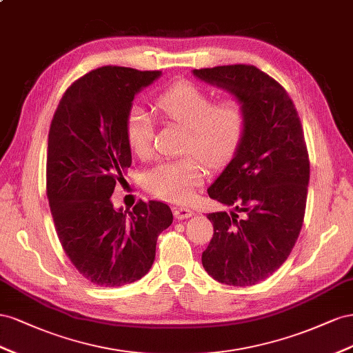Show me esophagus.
Returning <instances> with one entry per match:
<instances>
[{
	"label": "esophagus",
	"mask_w": 353,
	"mask_h": 353,
	"mask_svg": "<svg viewBox=\"0 0 353 353\" xmlns=\"http://www.w3.org/2000/svg\"><path fill=\"white\" fill-rule=\"evenodd\" d=\"M192 210L188 208V207H179V208H174V217L179 219V220H183V219H188L192 216Z\"/></svg>",
	"instance_id": "obj_1"
}]
</instances>
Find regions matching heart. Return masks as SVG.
<instances>
[{
    "label": "heart",
    "instance_id": "obj_1",
    "mask_svg": "<svg viewBox=\"0 0 353 353\" xmlns=\"http://www.w3.org/2000/svg\"><path fill=\"white\" fill-rule=\"evenodd\" d=\"M154 108L167 123L186 128L183 152L195 157L159 163L148 171L145 183L158 198L183 204L204 182L205 168L199 159L217 168L235 157L247 133L248 106L239 97L214 102L204 87L177 81L157 96ZM125 137L137 158L146 159L152 152L154 123L143 109L133 108L128 112Z\"/></svg>",
    "mask_w": 353,
    "mask_h": 353
}]
</instances>
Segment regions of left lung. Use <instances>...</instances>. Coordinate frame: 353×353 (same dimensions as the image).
Returning a JSON list of instances; mask_svg holds the SVG:
<instances>
[{
	"instance_id": "left-lung-1",
	"label": "left lung",
	"mask_w": 353,
	"mask_h": 353,
	"mask_svg": "<svg viewBox=\"0 0 353 353\" xmlns=\"http://www.w3.org/2000/svg\"><path fill=\"white\" fill-rule=\"evenodd\" d=\"M194 75L243 99L250 114L243 143L207 190L234 210L207 214L214 234L203 266L221 284L254 285L284 263L303 225L310 173L303 128L285 88L253 65Z\"/></svg>"
}]
</instances>
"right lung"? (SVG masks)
<instances>
[{
  "label": "right lung",
  "mask_w": 353,
  "mask_h": 353,
  "mask_svg": "<svg viewBox=\"0 0 353 353\" xmlns=\"http://www.w3.org/2000/svg\"><path fill=\"white\" fill-rule=\"evenodd\" d=\"M161 70L103 66L70 85L48 132L47 198L66 256L90 283L121 287L145 276L158 235L173 223L159 201L117 210L110 201L132 165L125 121Z\"/></svg>",
  "instance_id": "1"
}]
</instances>
